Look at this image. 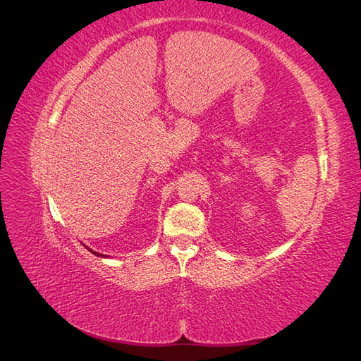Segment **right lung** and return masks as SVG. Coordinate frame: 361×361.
<instances>
[{"label": "right lung", "instance_id": "1", "mask_svg": "<svg viewBox=\"0 0 361 361\" xmlns=\"http://www.w3.org/2000/svg\"><path fill=\"white\" fill-rule=\"evenodd\" d=\"M89 250H90V248H89ZM90 251H92V253H93V255H96V256H104V255H99V253H96V251H93V250H90Z\"/></svg>", "mask_w": 361, "mask_h": 361}]
</instances>
